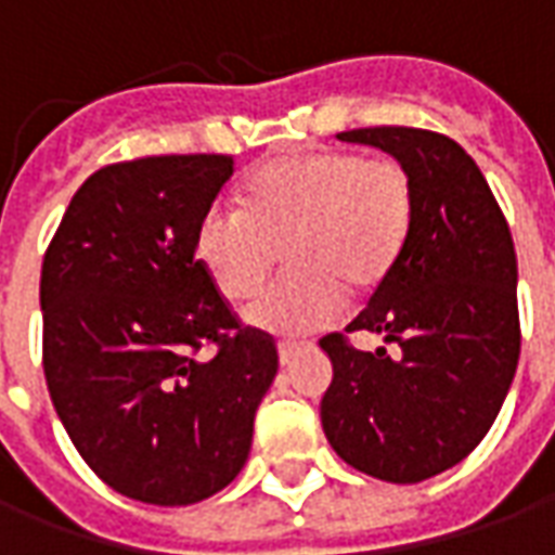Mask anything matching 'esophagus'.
I'll return each mask as SVG.
<instances>
[{
  "label": "esophagus",
  "instance_id": "34e87169",
  "mask_svg": "<svg viewBox=\"0 0 555 555\" xmlns=\"http://www.w3.org/2000/svg\"><path fill=\"white\" fill-rule=\"evenodd\" d=\"M300 350L302 348L297 341H282V345H279V362H282V365H291V362L300 357Z\"/></svg>",
  "mask_w": 555,
  "mask_h": 555
}]
</instances>
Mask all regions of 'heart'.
I'll use <instances>...</instances> for the list:
<instances>
[{
    "instance_id": "b5f03b06",
    "label": "heart",
    "mask_w": 555,
    "mask_h": 555,
    "mask_svg": "<svg viewBox=\"0 0 555 555\" xmlns=\"http://www.w3.org/2000/svg\"><path fill=\"white\" fill-rule=\"evenodd\" d=\"M413 214V181L398 159L302 151L253 171L243 207H207L195 253L225 300H246L285 249L288 273L243 318L261 333L306 336L336 318L341 288L372 291L392 273Z\"/></svg>"
}]
</instances>
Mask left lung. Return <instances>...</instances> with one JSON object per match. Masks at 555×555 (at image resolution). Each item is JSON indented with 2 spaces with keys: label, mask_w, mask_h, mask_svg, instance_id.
<instances>
[{
  "label": "left lung",
  "mask_w": 555,
  "mask_h": 555,
  "mask_svg": "<svg viewBox=\"0 0 555 555\" xmlns=\"http://www.w3.org/2000/svg\"><path fill=\"white\" fill-rule=\"evenodd\" d=\"M341 142L380 147L413 181V229L392 273L345 332L397 345L350 349L321 338L333 384L321 425L341 461L365 476L416 485L461 464L485 440L520 360L517 255L476 159L418 127H362Z\"/></svg>",
  "instance_id": "1"
}]
</instances>
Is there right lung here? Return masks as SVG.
Returning <instances> with one entry per match:
<instances>
[{"instance_id": "1", "label": "right lung", "mask_w": 555, "mask_h": 555, "mask_svg": "<svg viewBox=\"0 0 555 555\" xmlns=\"http://www.w3.org/2000/svg\"><path fill=\"white\" fill-rule=\"evenodd\" d=\"M231 175L229 154L103 166L43 255L55 413L82 461L147 505H193L231 485L276 377L273 336L243 326L195 258L198 219Z\"/></svg>"}]
</instances>
